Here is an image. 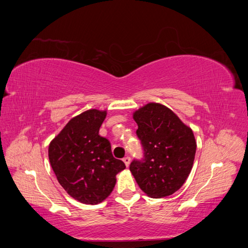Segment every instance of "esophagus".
Returning a JSON list of instances; mask_svg holds the SVG:
<instances>
[{"instance_id": "1", "label": "esophagus", "mask_w": 248, "mask_h": 248, "mask_svg": "<svg viewBox=\"0 0 248 248\" xmlns=\"http://www.w3.org/2000/svg\"><path fill=\"white\" fill-rule=\"evenodd\" d=\"M123 161H124V163H125V166H126V167H129V164H130V157H128V156L124 157V158H123Z\"/></svg>"}]
</instances>
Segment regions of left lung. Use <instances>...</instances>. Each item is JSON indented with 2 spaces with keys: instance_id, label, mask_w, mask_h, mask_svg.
Instances as JSON below:
<instances>
[{
  "instance_id": "1",
  "label": "left lung",
  "mask_w": 248,
  "mask_h": 248,
  "mask_svg": "<svg viewBox=\"0 0 248 248\" xmlns=\"http://www.w3.org/2000/svg\"><path fill=\"white\" fill-rule=\"evenodd\" d=\"M137 136L144 150L130 163L140 188L151 198H164L181 188L192 169L197 142L193 132L174 111L148 103L133 114Z\"/></svg>"
}]
</instances>
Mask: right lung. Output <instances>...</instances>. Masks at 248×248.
I'll use <instances>...</instances> for the list:
<instances>
[{
  "label": "right lung",
  "instance_id": "add662e5",
  "mask_svg": "<svg viewBox=\"0 0 248 248\" xmlns=\"http://www.w3.org/2000/svg\"><path fill=\"white\" fill-rule=\"evenodd\" d=\"M106 117V110L84 111L72 118L48 147L59 183L70 197L88 205L106 200L116 185V175L126 168L112 156L108 140L99 136Z\"/></svg>",
  "mask_w": 248,
  "mask_h": 248
}]
</instances>
